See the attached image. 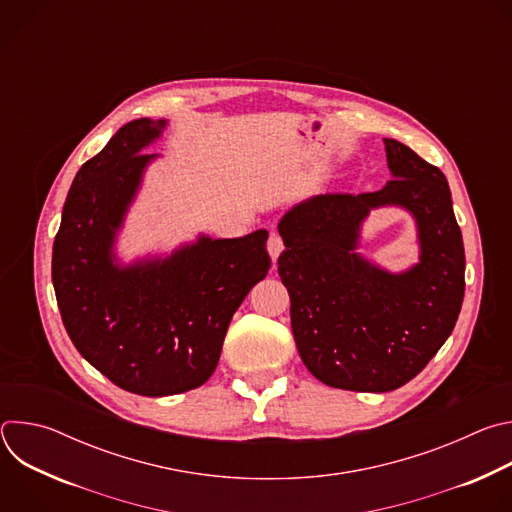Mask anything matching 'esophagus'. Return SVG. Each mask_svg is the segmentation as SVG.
<instances>
[{"mask_svg": "<svg viewBox=\"0 0 512 512\" xmlns=\"http://www.w3.org/2000/svg\"><path fill=\"white\" fill-rule=\"evenodd\" d=\"M267 251H269V255H271V259H273V261L281 255V251H283V241H281V237H279L277 233H271V235H269Z\"/></svg>", "mask_w": 512, "mask_h": 512, "instance_id": "34e87169", "label": "esophagus"}]
</instances>
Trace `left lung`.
Returning <instances> with one entry per match:
<instances>
[{
	"mask_svg": "<svg viewBox=\"0 0 512 512\" xmlns=\"http://www.w3.org/2000/svg\"><path fill=\"white\" fill-rule=\"evenodd\" d=\"M385 152V188L312 196L277 225L298 352L318 381L346 391L409 383L452 334L464 300V243L446 176L397 139H385ZM383 205L416 218L420 261L399 274L355 251L361 223Z\"/></svg>",
	"mask_w": 512,
	"mask_h": 512,
	"instance_id": "obj_1",
	"label": "left lung"
}]
</instances>
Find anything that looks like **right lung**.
<instances>
[{
  "label": "right lung",
  "instance_id": "add662e5",
  "mask_svg": "<svg viewBox=\"0 0 512 512\" xmlns=\"http://www.w3.org/2000/svg\"><path fill=\"white\" fill-rule=\"evenodd\" d=\"M166 125L129 121L83 164L52 249V283L72 344L111 383L145 397L210 379L233 314L271 267L265 229L237 239L198 235L170 255L119 263L117 233L145 170L160 158L141 152Z\"/></svg>",
  "mask_w": 512,
  "mask_h": 512
}]
</instances>
